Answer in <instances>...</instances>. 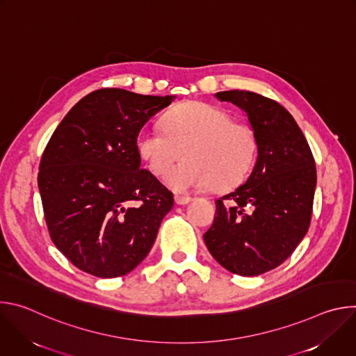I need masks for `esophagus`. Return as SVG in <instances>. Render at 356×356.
<instances>
[{
    "instance_id": "1",
    "label": "esophagus",
    "mask_w": 356,
    "mask_h": 356,
    "mask_svg": "<svg viewBox=\"0 0 356 356\" xmlns=\"http://www.w3.org/2000/svg\"><path fill=\"white\" fill-rule=\"evenodd\" d=\"M191 201V197L190 195H183V194H176L175 195V202L179 206H183V204H187V202Z\"/></svg>"
}]
</instances>
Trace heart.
I'll return each mask as SVG.
<instances>
[{
    "instance_id": "heart-1",
    "label": "heart",
    "mask_w": 356,
    "mask_h": 356,
    "mask_svg": "<svg viewBox=\"0 0 356 356\" xmlns=\"http://www.w3.org/2000/svg\"><path fill=\"white\" fill-rule=\"evenodd\" d=\"M163 129L142 128L135 140L146 168L162 176L183 155L184 161L165 176L175 191L225 188L239 183L258 156V136L248 124L232 121L216 106L188 101L168 111Z\"/></svg>"
}]
</instances>
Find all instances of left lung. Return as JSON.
Wrapping results in <instances>:
<instances>
[{"instance_id": "1", "label": "left lung", "mask_w": 356, "mask_h": 356, "mask_svg": "<svg viewBox=\"0 0 356 356\" xmlns=\"http://www.w3.org/2000/svg\"><path fill=\"white\" fill-rule=\"evenodd\" d=\"M248 115L258 158L246 181L216 201L213 225L202 235L213 258L239 276L282 265L307 234L317 183L312 149L290 113L261 94H216Z\"/></svg>"}]
</instances>
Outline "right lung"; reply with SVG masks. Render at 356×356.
<instances>
[{
  "mask_svg": "<svg viewBox=\"0 0 356 356\" xmlns=\"http://www.w3.org/2000/svg\"><path fill=\"white\" fill-rule=\"evenodd\" d=\"M173 98L95 90L49 139L38 175L44 220L56 248L80 270L124 276L154 246L173 194L140 169L135 140Z\"/></svg>",
  "mask_w": 356,
  "mask_h": 356,
  "instance_id": "1",
  "label": "right lung"
}]
</instances>
